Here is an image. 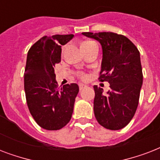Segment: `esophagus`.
<instances>
[{
  "mask_svg": "<svg viewBox=\"0 0 160 160\" xmlns=\"http://www.w3.org/2000/svg\"><path fill=\"white\" fill-rule=\"evenodd\" d=\"M86 87H87V85H84V84H80V85H79V89H80V90H84V89Z\"/></svg>",
  "mask_w": 160,
  "mask_h": 160,
  "instance_id": "1",
  "label": "esophagus"
}]
</instances>
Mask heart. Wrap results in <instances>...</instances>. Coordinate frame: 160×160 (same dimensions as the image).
I'll list each match as a JSON object with an SVG mask.
<instances>
[{"label": "heart", "mask_w": 160, "mask_h": 160, "mask_svg": "<svg viewBox=\"0 0 160 160\" xmlns=\"http://www.w3.org/2000/svg\"><path fill=\"white\" fill-rule=\"evenodd\" d=\"M79 76H80L82 80H85V78H86V75H85L84 73H80V74H79Z\"/></svg>", "instance_id": "heart-1"}]
</instances>
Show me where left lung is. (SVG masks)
<instances>
[{"label": "left lung", "instance_id": "left-lung-1", "mask_svg": "<svg viewBox=\"0 0 160 160\" xmlns=\"http://www.w3.org/2000/svg\"><path fill=\"white\" fill-rule=\"evenodd\" d=\"M102 46L103 57L99 80L109 83L110 90L94 85V113L98 123L118 130L129 124L139 105L143 84L139 51L126 36L113 32H83Z\"/></svg>", "mask_w": 160, "mask_h": 160}]
</instances>
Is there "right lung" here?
<instances>
[{"mask_svg": "<svg viewBox=\"0 0 160 160\" xmlns=\"http://www.w3.org/2000/svg\"><path fill=\"white\" fill-rule=\"evenodd\" d=\"M74 35L43 36L29 50L24 74V88L29 110L38 125L47 130H57L70 122L77 84L58 87L54 67L61 59V46Z\"/></svg>", "mask_w": 160, "mask_h": 160, "instance_id": "right-lung-1", "label": "right lung"}]
</instances>
